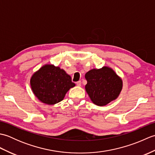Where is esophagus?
Here are the masks:
<instances>
[{
    "mask_svg": "<svg viewBox=\"0 0 155 155\" xmlns=\"http://www.w3.org/2000/svg\"><path fill=\"white\" fill-rule=\"evenodd\" d=\"M77 86H78V87H81V81H79L77 82Z\"/></svg>",
    "mask_w": 155,
    "mask_h": 155,
    "instance_id": "1",
    "label": "esophagus"
}]
</instances>
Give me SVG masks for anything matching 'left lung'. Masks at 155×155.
I'll return each instance as SVG.
<instances>
[{"label": "left lung", "mask_w": 155, "mask_h": 155, "mask_svg": "<svg viewBox=\"0 0 155 155\" xmlns=\"http://www.w3.org/2000/svg\"><path fill=\"white\" fill-rule=\"evenodd\" d=\"M85 78L87 93L92 102L98 106H104L116 99L123 88V81L108 67L92 69L85 74Z\"/></svg>", "instance_id": "left-lung-1"}]
</instances>
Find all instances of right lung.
<instances>
[{
	"instance_id": "right-lung-1",
	"label": "right lung",
	"mask_w": 155,
	"mask_h": 155,
	"mask_svg": "<svg viewBox=\"0 0 155 155\" xmlns=\"http://www.w3.org/2000/svg\"><path fill=\"white\" fill-rule=\"evenodd\" d=\"M31 86L39 101L52 105L63 100L66 93L75 84L63 69L52 64H45L32 76Z\"/></svg>"
}]
</instances>
